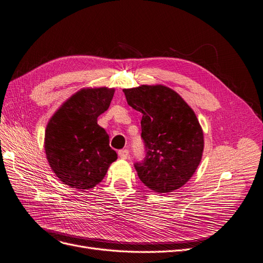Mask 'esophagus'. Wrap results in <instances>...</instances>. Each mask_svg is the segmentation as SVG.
<instances>
[{
	"instance_id": "1",
	"label": "esophagus",
	"mask_w": 263,
	"mask_h": 263,
	"mask_svg": "<svg viewBox=\"0 0 263 263\" xmlns=\"http://www.w3.org/2000/svg\"><path fill=\"white\" fill-rule=\"evenodd\" d=\"M118 155H119V157L122 158V159H126V158H128V156H129V151L125 149V148L118 151Z\"/></svg>"
}]
</instances>
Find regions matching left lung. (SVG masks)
<instances>
[{"label":"left lung","mask_w":263,"mask_h":263,"mask_svg":"<svg viewBox=\"0 0 263 263\" xmlns=\"http://www.w3.org/2000/svg\"><path fill=\"white\" fill-rule=\"evenodd\" d=\"M123 92L128 105L143 115L145 157L134 163L141 181L158 193L179 189L202 158L204 142L196 114L176 91L163 85H142Z\"/></svg>","instance_id":"left-lung-1"}]
</instances>
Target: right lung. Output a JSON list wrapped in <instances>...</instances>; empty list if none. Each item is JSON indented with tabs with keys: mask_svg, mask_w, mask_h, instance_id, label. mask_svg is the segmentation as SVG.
<instances>
[{
	"mask_svg": "<svg viewBox=\"0 0 263 263\" xmlns=\"http://www.w3.org/2000/svg\"><path fill=\"white\" fill-rule=\"evenodd\" d=\"M115 89L87 88L67 99L50 119L45 149L50 167L62 182L90 189L104 179L117 153L97 118L109 108Z\"/></svg>",
	"mask_w": 263,
	"mask_h": 263,
	"instance_id": "obj_1",
	"label": "right lung"
}]
</instances>
